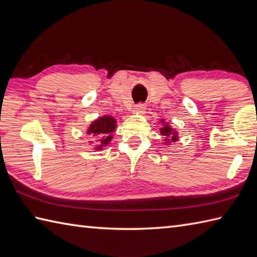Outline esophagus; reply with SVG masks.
Here are the masks:
<instances>
[{
	"instance_id": "esophagus-1",
	"label": "esophagus",
	"mask_w": 257,
	"mask_h": 257,
	"mask_svg": "<svg viewBox=\"0 0 257 257\" xmlns=\"http://www.w3.org/2000/svg\"><path fill=\"white\" fill-rule=\"evenodd\" d=\"M146 110V105L145 103H138L137 106L135 107V112L137 113H143Z\"/></svg>"
}]
</instances>
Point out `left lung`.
I'll return each mask as SVG.
<instances>
[{
	"instance_id": "obj_1",
	"label": "left lung",
	"mask_w": 257,
	"mask_h": 257,
	"mask_svg": "<svg viewBox=\"0 0 257 257\" xmlns=\"http://www.w3.org/2000/svg\"><path fill=\"white\" fill-rule=\"evenodd\" d=\"M161 123L162 127L160 128V134L165 137L163 141H165V145H170L171 143H176L178 141V132L176 129L171 128L170 124H168V122H165V119H161Z\"/></svg>"
}]
</instances>
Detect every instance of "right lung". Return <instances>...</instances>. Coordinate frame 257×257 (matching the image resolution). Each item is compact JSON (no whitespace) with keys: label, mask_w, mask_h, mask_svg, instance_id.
<instances>
[{"label":"right lung","mask_w":257,"mask_h":257,"mask_svg":"<svg viewBox=\"0 0 257 257\" xmlns=\"http://www.w3.org/2000/svg\"><path fill=\"white\" fill-rule=\"evenodd\" d=\"M117 120L111 116H105L97 118L90 123L87 129V135H90L91 137L96 138L98 145H96L95 150L100 151L102 148L110 144L112 139V133L116 132ZM92 141H90V144Z\"/></svg>","instance_id":"right-lung-1"}]
</instances>
